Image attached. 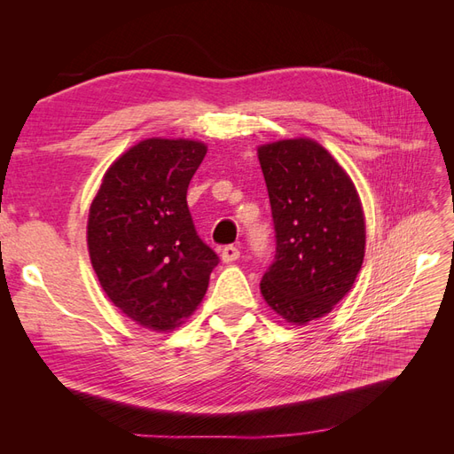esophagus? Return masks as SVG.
Segmentation results:
<instances>
[{"label":"esophagus","mask_w":454,"mask_h":454,"mask_svg":"<svg viewBox=\"0 0 454 454\" xmlns=\"http://www.w3.org/2000/svg\"><path fill=\"white\" fill-rule=\"evenodd\" d=\"M239 257H240V250L237 248V246L229 244V246H225V248L222 250V259H223V263H232V261H237Z\"/></svg>","instance_id":"1"}]
</instances>
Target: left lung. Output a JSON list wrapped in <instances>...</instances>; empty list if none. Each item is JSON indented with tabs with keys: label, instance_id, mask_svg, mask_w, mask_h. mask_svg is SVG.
Wrapping results in <instances>:
<instances>
[{
	"label": "left lung",
	"instance_id": "left-lung-1",
	"mask_svg": "<svg viewBox=\"0 0 454 454\" xmlns=\"http://www.w3.org/2000/svg\"><path fill=\"white\" fill-rule=\"evenodd\" d=\"M277 254L261 278L267 305L303 325L332 312L358 277L365 252L362 204L348 174L312 140L257 149Z\"/></svg>",
	"mask_w": 454,
	"mask_h": 454
}]
</instances>
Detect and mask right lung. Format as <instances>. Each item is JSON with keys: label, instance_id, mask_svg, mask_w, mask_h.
Here are the masks:
<instances>
[{"label": "right lung", "instance_id": "obj_1", "mask_svg": "<svg viewBox=\"0 0 454 454\" xmlns=\"http://www.w3.org/2000/svg\"><path fill=\"white\" fill-rule=\"evenodd\" d=\"M204 155L200 142L144 140L109 167L90 204L87 242L102 290L155 332H170L195 312L219 263L187 206Z\"/></svg>", "mask_w": 454, "mask_h": 454}]
</instances>
